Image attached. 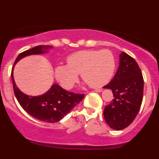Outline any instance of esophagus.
<instances>
[{"instance_id": "1", "label": "esophagus", "mask_w": 159, "mask_h": 159, "mask_svg": "<svg viewBox=\"0 0 159 159\" xmlns=\"http://www.w3.org/2000/svg\"><path fill=\"white\" fill-rule=\"evenodd\" d=\"M102 91H103V90L101 89V88H100V89H96V90H94L95 92H101Z\"/></svg>"}]
</instances>
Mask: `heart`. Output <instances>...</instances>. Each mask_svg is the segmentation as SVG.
<instances>
[{"label": "heart", "instance_id": "heart-1", "mask_svg": "<svg viewBox=\"0 0 159 159\" xmlns=\"http://www.w3.org/2000/svg\"><path fill=\"white\" fill-rule=\"evenodd\" d=\"M116 61L109 50H86L75 52L67 58V65H58L55 76L66 90L73 88L78 74L92 88L107 84L114 74Z\"/></svg>", "mask_w": 159, "mask_h": 159}]
</instances>
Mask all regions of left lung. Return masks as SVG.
Masks as SVG:
<instances>
[{"label": "left lung", "mask_w": 159, "mask_h": 159, "mask_svg": "<svg viewBox=\"0 0 159 159\" xmlns=\"http://www.w3.org/2000/svg\"><path fill=\"white\" fill-rule=\"evenodd\" d=\"M103 88L111 90L114 97L105 107L104 119L111 129H123L136 118L143 98L144 80L134 58L122 52L116 75Z\"/></svg>", "instance_id": "left-lung-1"}]
</instances>
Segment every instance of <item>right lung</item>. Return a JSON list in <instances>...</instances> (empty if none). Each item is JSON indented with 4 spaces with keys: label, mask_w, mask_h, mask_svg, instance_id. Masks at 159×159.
I'll list each match as a JSON object with an SVG mask.
<instances>
[{
    "label": "right lung",
    "mask_w": 159,
    "mask_h": 159,
    "mask_svg": "<svg viewBox=\"0 0 159 159\" xmlns=\"http://www.w3.org/2000/svg\"><path fill=\"white\" fill-rule=\"evenodd\" d=\"M51 46H38L21 52L15 60V64L21 58L31 55L46 53ZM13 67L11 71L13 92L20 106L30 116L46 123H56L66 116L78 103L83 100L84 94L68 92L57 84H53L51 88L39 96H29L21 92L13 79Z\"/></svg>",
    "instance_id": "obj_1"
}]
</instances>
